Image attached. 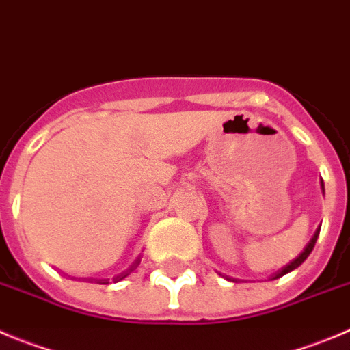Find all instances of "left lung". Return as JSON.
Returning a JSON list of instances; mask_svg holds the SVG:
<instances>
[{"label":"left lung","mask_w":350,"mask_h":350,"mask_svg":"<svg viewBox=\"0 0 350 350\" xmlns=\"http://www.w3.org/2000/svg\"><path fill=\"white\" fill-rule=\"evenodd\" d=\"M321 187H323V182H321ZM319 228H321V227H319ZM319 228H318V230H316V232H314V235H312V239H311V241H309V242H308V245H306V247H304V251H302V252H301V254H299V256H297V258H295V259H294V261H291V262H288V265H287V266H284V268H282V269H280V271H277V273H275V275H273V277H271V280H277V278L284 277V275H287V273H291V271H292V269L299 268V266H301V265H302V262H304V261H306V259H308V256H309V254H311L312 247H314L316 241H318V235H319Z\"/></svg>","instance_id":"left-lung-1"}]
</instances>
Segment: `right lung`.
<instances>
[{
  "label": "right lung",
  "mask_w": 350,
  "mask_h": 350,
  "mask_svg": "<svg viewBox=\"0 0 350 350\" xmlns=\"http://www.w3.org/2000/svg\"><path fill=\"white\" fill-rule=\"evenodd\" d=\"M139 262H141V259H137V261H135V262H134V265H132V266H131V268H129V269H127V271H125V273H122V275H118V277H116V278H115V282L122 280V278H125V277H127V275H131V273H132V271H134V269H135V266H137V265H139ZM101 284H108V282H106V280H101Z\"/></svg>",
  "instance_id": "right-lung-1"
}]
</instances>
